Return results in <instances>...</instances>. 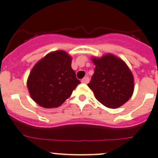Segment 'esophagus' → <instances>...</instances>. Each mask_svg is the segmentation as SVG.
<instances>
[{"instance_id": "1", "label": "esophagus", "mask_w": 158, "mask_h": 158, "mask_svg": "<svg viewBox=\"0 0 158 158\" xmlns=\"http://www.w3.org/2000/svg\"><path fill=\"white\" fill-rule=\"evenodd\" d=\"M89 77H87V76H86V77L83 78V79H82V81H81V82H82V83H88V82H89Z\"/></svg>"}]
</instances>
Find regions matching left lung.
<instances>
[{"instance_id": "obj_1", "label": "left lung", "mask_w": 158, "mask_h": 158, "mask_svg": "<svg viewBox=\"0 0 158 158\" xmlns=\"http://www.w3.org/2000/svg\"><path fill=\"white\" fill-rule=\"evenodd\" d=\"M94 73L88 86L97 100L110 109L126 103L134 91V77L123 60L113 54L93 57Z\"/></svg>"}]
</instances>
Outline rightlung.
Here are the masks:
<instances>
[{
	"label": "right lung",
	"instance_id": "obj_1",
	"mask_svg": "<svg viewBox=\"0 0 158 158\" xmlns=\"http://www.w3.org/2000/svg\"><path fill=\"white\" fill-rule=\"evenodd\" d=\"M71 64L72 56L63 50L49 52L41 59L27 82L31 98L43 108L61 106L80 83Z\"/></svg>",
	"mask_w": 158,
	"mask_h": 158
}]
</instances>
